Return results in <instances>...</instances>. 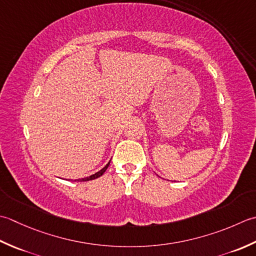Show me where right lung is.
Listing matches in <instances>:
<instances>
[{
	"label": "right lung",
	"mask_w": 256,
	"mask_h": 256,
	"mask_svg": "<svg viewBox=\"0 0 256 256\" xmlns=\"http://www.w3.org/2000/svg\"><path fill=\"white\" fill-rule=\"evenodd\" d=\"M109 164H110V161H109V162L104 166V168L100 170V171H98V172H96L95 174H92L90 176H87V178H82V179H77V180H74V181H88V180H94V179H96V178H99V176H102L104 174V172L106 171V169L108 168V166H109Z\"/></svg>",
	"instance_id": "1"
}]
</instances>
